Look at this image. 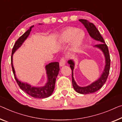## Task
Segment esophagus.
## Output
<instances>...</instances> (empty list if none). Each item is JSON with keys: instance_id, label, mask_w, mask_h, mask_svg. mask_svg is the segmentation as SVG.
<instances>
[{"instance_id": "esophagus-1", "label": "esophagus", "mask_w": 122, "mask_h": 122, "mask_svg": "<svg viewBox=\"0 0 122 122\" xmlns=\"http://www.w3.org/2000/svg\"><path fill=\"white\" fill-rule=\"evenodd\" d=\"M65 64H66V60H65V58H62L60 61V67H62L63 66H65Z\"/></svg>"}]
</instances>
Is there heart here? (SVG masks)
Returning <instances> with one entry per match:
<instances>
[{
	"instance_id": "b5f03b06",
	"label": "heart",
	"mask_w": 122,
	"mask_h": 122,
	"mask_svg": "<svg viewBox=\"0 0 122 122\" xmlns=\"http://www.w3.org/2000/svg\"><path fill=\"white\" fill-rule=\"evenodd\" d=\"M85 37L83 30L76 27H70L61 34L59 38L61 43H67L73 40L71 45V50L76 51L83 42Z\"/></svg>"
}]
</instances>
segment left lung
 Instances as JSON below:
<instances>
[{"instance_id":"obj_1","label":"left lung","mask_w":122,"mask_h":122,"mask_svg":"<svg viewBox=\"0 0 122 122\" xmlns=\"http://www.w3.org/2000/svg\"><path fill=\"white\" fill-rule=\"evenodd\" d=\"M79 21L84 25L90 37L93 39L95 40V41H99V44L94 45V47L98 48L102 52L105 59V65L104 69H103V72L101 74V76H100V77L97 80H96L95 81H94V82L85 86H80L76 82L73 77V70L74 68V66H75V63H74V61L73 60H70L68 61V63L70 65V67L71 68L72 72V85L74 89L79 94H92L99 90L106 81L110 68V54H109L108 47L106 44V43H105L104 39L102 37L99 31L96 28L95 25L93 23L86 20L80 19L79 20Z\"/></svg>"}]
</instances>
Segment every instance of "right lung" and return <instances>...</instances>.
I'll return each instance as SVG.
<instances>
[{"instance_id":"1","label":"right lung","mask_w":122,"mask_h":122,"mask_svg":"<svg viewBox=\"0 0 122 122\" xmlns=\"http://www.w3.org/2000/svg\"><path fill=\"white\" fill-rule=\"evenodd\" d=\"M39 25H42V23H39ZM34 27L32 26L30 29L20 37L17 41H16L12 51L11 55V66L12 71L16 81L18 85L23 92H26L27 94L30 96L37 99H44L49 97L52 95L54 90L55 85L56 79L59 73L60 67L59 63L58 62H54L49 63L46 65L45 67L46 74L47 77V81L44 86H32L27 83L22 82L17 78L15 74L14 65H13V56L14 54L19 48H20L23 43L27 39L30 35L32 28Z\"/></svg>"}]
</instances>
